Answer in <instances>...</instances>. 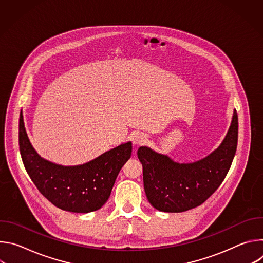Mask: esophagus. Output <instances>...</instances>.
I'll return each instance as SVG.
<instances>
[{
    "mask_svg": "<svg viewBox=\"0 0 263 263\" xmlns=\"http://www.w3.org/2000/svg\"><path fill=\"white\" fill-rule=\"evenodd\" d=\"M146 141V136L143 133H136L133 136V144L134 145H141Z\"/></svg>",
    "mask_w": 263,
    "mask_h": 263,
    "instance_id": "obj_1",
    "label": "esophagus"
}]
</instances>
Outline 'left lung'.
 Listing matches in <instances>:
<instances>
[{"label": "left lung", "instance_id": "1", "mask_svg": "<svg viewBox=\"0 0 263 263\" xmlns=\"http://www.w3.org/2000/svg\"><path fill=\"white\" fill-rule=\"evenodd\" d=\"M238 118L234 109L226 137L214 151L193 163L175 162L147 146L137 157L142 164L143 186L151 205L163 212H183L203 204L227 176L235 156Z\"/></svg>", "mask_w": 263, "mask_h": 263}]
</instances>
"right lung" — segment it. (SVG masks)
<instances>
[{"mask_svg": "<svg viewBox=\"0 0 263 263\" xmlns=\"http://www.w3.org/2000/svg\"><path fill=\"white\" fill-rule=\"evenodd\" d=\"M18 143L23 163L37 190L56 207L77 213L96 211L107 202L121 168L132 153V143L128 141L81 165L55 164L42 158L33 148L23 116Z\"/></svg>", "mask_w": 263, "mask_h": 263, "instance_id": "right-lung-1", "label": "right lung"}]
</instances>
